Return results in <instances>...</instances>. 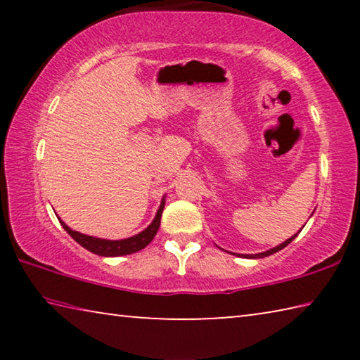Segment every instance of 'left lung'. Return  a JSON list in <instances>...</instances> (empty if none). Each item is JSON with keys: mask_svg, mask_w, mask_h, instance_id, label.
<instances>
[{"mask_svg": "<svg viewBox=\"0 0 360 360\" xmlns=\"http://www.w3.org/2000/svg\"><path fill=\"white\" fill-rule=\"evenodd\" d=\"M300 230H302V229H300ZM300 230H298L295 235H292L290 238L283 241L281 245H278V246H275V248L268 249V251H265V252H259V254H235V255H238V257H246V259H264V257H268V255H271V254H275V252H278V251H281V249H284L285 246H288L289 243L294 241L295 236H297L298 233H300ZM230 254H231V252H230Z\"/></svg>", "mask_w": 360, "mask_h": 360, "instance_id": "obj_1", "label": "left lung"}]
</instances>
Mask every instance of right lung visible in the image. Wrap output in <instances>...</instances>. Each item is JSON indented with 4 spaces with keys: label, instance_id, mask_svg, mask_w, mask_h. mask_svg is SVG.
<instances>
[{
    "label": "right lung",
    "instance_id": "add662e5",
    "mask_svg": "<svg viewBox=\"0 0 360 360\" xmlns=\"http://www.w3.org/2000/svg\"><path fill=\"white\" fill-rule=\"evenodd\" d=\"M163 208H165V195H163L160 206H158V210L155 212L154 221H152L143 231H139V233L124 240H105V238H96V236L79 233V231L70 229L62 219H58V221L62 224V227L71 235V238L76 243H79L82 248L87 249V251L94 252L96 255H101V257H119V255H127V254L141 251V249H144L152 240H154V236L157 235V230L160 227Z\"/></svg>",
    "mask_w": 360,
    "mask_h": 360
}]
</instances>
